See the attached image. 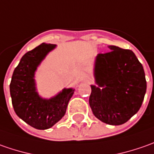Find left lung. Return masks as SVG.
I'll use <instances>...</instances> for the list:
<instances>
[{"label": "left lung", "instance_id": "8db88e82", "mask_svg": "<svg viewBox=\"0 0 154 154\" xmlns=\"http://www.w3.org/2000/svg\"><path fill=\"white\" fill-rule=\"evenodd\" d=\"M95 61V79L89 105L94 115L111 125L126 123L141 106L146 89L142 65L130 49L108 46Z\"/></svg>", "mask_w": 154, "mask_h": 154}]
</instances>
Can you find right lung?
I'll use <instances>...</instances> for the list:
<instances>
[{
  "label": "right lung",
  "instance_id": "obj_1",
  "mask_svg": "<svg viewBox=\"0 0 154 154\" xmlns=\"http://www.w3.org/2000/svg\"><path fill=\"white\" fill-rule=\"evenodd\" d=\"M54 44L42 43L24 54L14 70L10 94L16 114L26 124L37 130H47L64 117L74 89H64L50 100H43L35 92L34 73Z\"/></svg>",
  "mask_w": 154,
  "mask_h": 154
}]
</instances>
